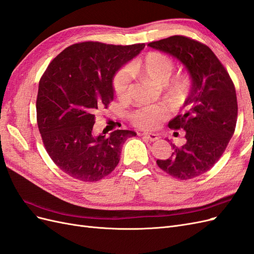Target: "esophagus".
Segmentation results:
<instances>
[{"label":"esophagus","instance_id":"obj_1","mask_svg":"<svg viewBox=\"0 0 254 254\" xmlns=\"http://www.w3.org/2000/svg\"><path fill=\"white\" fill-rule=\"evenodd\" d=\"M142 135H143V137H145L146 140L151 141V142H155V141L159 140V135H158V134H156V133H148V132H144Z\"/></svg>","mask_w":254,"mask_h":254}]
</instances>
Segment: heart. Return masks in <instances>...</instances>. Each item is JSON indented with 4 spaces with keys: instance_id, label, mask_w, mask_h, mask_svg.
Instances as JSON below:
<instances>
[{
    "instance_id": "b5f03b06",
    "label": "heart",
    "mask_w": 254,
    "mask_h": 254,
    "mask_svg": "<svg viewBox=\"0 0 254 254\" xmlns=\"http://www.w3.org/2000/svg\"><path fill=\"white\" fill-rule=\"evenodd\" d=\"M174 71V61L162 53H149L143 60L131 65V67H122L113 78V89L115 94L121 99L127 97L131 72L142 75L158 86H164L170 80ZM190 87L189 78L186 76H177L166 86L167 95L178 99L186 96ZM168 110L165 106H147L132 113L131 118L137 126L152 129L157 128L163 120L167 118Z\"/></svg>"
}]
</instances>
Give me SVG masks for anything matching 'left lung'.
<instances>
[{"label": "left lung", "mask_w": 254, "mask_h": 254, "mask_svg": "<svg viewBox=\"0 0 254 254\" xmlns=\"http://www.w3.org/2000/svg\"><path fill=\"white\" fill-rule=\"evenodd\" d=\"M148 47L179 60L191 81L183 104L188 111L168 123L172 129H183L187 141L181 147L171 143L172 156L157 160V164L177 179L195 178L214 166L234 133L237 120L234 84L212 50L200 42L172 36L150 42Z\"/></svg>", "instance_id": "1"}]
</instances>
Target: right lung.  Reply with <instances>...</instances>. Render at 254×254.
Returning <instances> with one entry per match:
<instances>
[{
    "label": "right lung",
    "mask_w": 254,
    "mask_h": 254,
    "mask_svg": "<svg viewBox=\"0 0 254 254\" xmlns=\"http://www.w3.org/2000/svg\"><path fill=\"white\" fill-rule=\"evenodd\" d=\"M145 44L76 43L54 58L39 81L37 123L49 156L66 175L101 180L119 164L122 146L136 135L115 130L95 134V112L114 98L113 78Z\"/></svg>",
    "instance_id": "add662e5"
}]
</instances>
